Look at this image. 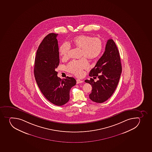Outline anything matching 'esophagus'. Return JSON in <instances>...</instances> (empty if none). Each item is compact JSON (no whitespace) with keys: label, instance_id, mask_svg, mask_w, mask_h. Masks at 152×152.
<instances>
[{"label":"esophagus","instance_id":"1","mask_svg":"<svg viewBox=\"0 0 152 152\" xmlns=\"http://www.w3.org/2000/svg\"><path fill=\"white\" fill-rule=\"evenodd\" d=\"M83 82V80H81L80 79L76 80L77 84H80V83H82Z\"/></svg>","mask_w":152,"mask_h":152}]
</instances>
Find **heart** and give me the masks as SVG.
Returning a JSON list of instances; mask_svg holds the SVG:
<instances>
[{
    "instance_id": "b5f03b06",
    "label": "heart",
    "mask_w": 152,
    "mask_h": 152,
    "mask_svg": "<svg viewBox=\"0 0 152 152\" xmlns=\"http://www.w3.org/2000/svg\"><path fill=\"white\" fill-rule=\"evenodd\" d=\"M71 43L74 47L81 49V57H85L91 60L98 58L102 51L103 42L99 38L80 35L73 38ZM70 50V46L67 43H64L60 47L59 54L62 59H68ZM88 66L87 59L83 58L79 61L70 62L67 66V70L76 76H81L83 74L84 69H87Z\"/></svg>"
}]
</instances>
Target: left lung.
Wrapping results in <instances>:
<instances>
[{
  "label": "left lung",
  "instance_id": "8db88e82",
  "mask_svg": "<svg viewBox=\"0 0 152 152\" xmlns=\"http://www.w3.org/2000/svg\"><path fill=\"white\" fill-rule=\"evenodd\" d=\"M120 54L113 39L108 40L104 54L97 61L96 66L90 71L89 76L96 77L94 82L93 78L86 80L92 86L90 99L96 103L106 101L113 94L119 82L121 73Z\"/></svg>",
  "mask_w": 152,
  "mask_h": 152
}]
</instances>
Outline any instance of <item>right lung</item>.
<instances>
[{
  "mask_svg": "<svg viewBox=\"0 0 152 152\" xmlns=\"http://www.w3.org/2000/svg\"><path fill=\"white\" fill-rule=\"evenodd\" d=\"M58 34L47 35L38 48L35 59L34 73L38 86L44 96L56 105L66 104L69 100L70 90L76 84L73 77L62 80L56 69L59 65Z\"/></svg>",
  "mask_w": 152,
  "mask_h": 152,
  "instance_id": "right-lung-1",
  "label": "right lung"
}]
</instances>
